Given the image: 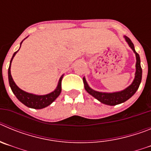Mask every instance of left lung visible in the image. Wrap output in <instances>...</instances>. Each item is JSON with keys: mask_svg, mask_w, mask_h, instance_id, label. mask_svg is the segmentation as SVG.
I'll list each match as a JSON object with an SVG mask.
<instances>
[{"mask_svg": "<svg viewBox=\"0 0 151 151\" xmlns=\"http://www.w3.org/2000/svg\"><path fill=\"white\" fill-rule=\"evenodd\" d=\"M125 41L129 44V47L132 49L134 53L136 56V72L135 76L133 82L129 85V87L126 88L125 90L121 91L118 92H113V93H105V92H99L97 91H94L88 85L86 80L83 78L84 85H85V89L87 91L88 94L92 95L96 99L98 100L102 104H104L110 106H114V105L119 104L125 102L127 100H129L131 97H132L134 94L137 90L139 88V85L141 82V78H142V69L141 67V60H140L139 54L135 51L134 47L130 38H128L127 36H124Z\"/></svg>", "mask_w": 151, "mask_h": 151, "instance_id": "8db88e82", "label": "left lung"}]
</instances>
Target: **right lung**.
<instances>
[{"instance_id": "add662e5", "label": "right lung", "mask_w": 151, "mask_h": 151, "mask_svg": "<svg viewBox=\"0 0 151 151\" xmlns=\"http://www.w3.org/2000/svg\"><path fill=\"white\" fill-rule=\"evenodd\" d=\"M22 42H21V44H22ZM18 50L13 54L11 60H10V66H9V69H8L9 84H10V86L11 88L12 91H13V94H15L16 97H17V99L20 101L21 103H22L24 105H26V106H28V107L33 108V109H42V108H45L46 106H49V105L51 104L52 103L55 101L56 98L60 94L61 90H62L61 89V82H62L63 76L60 78L57 88L53 92L50 93V94H45V95H36V94H31V93L24 91L19 88L16 85L14 81H13V78H12L11 73H10V65H11V62L13 60L14 56L18 52Z\"/></svg>"}]
</instances>
